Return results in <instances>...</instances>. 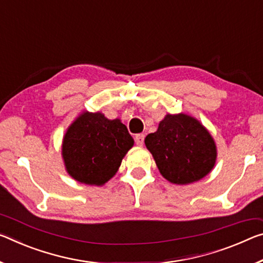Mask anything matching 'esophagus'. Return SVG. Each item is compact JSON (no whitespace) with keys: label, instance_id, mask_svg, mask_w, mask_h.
I'll return each instance as SVG.
<instances>
[{"label":"esophagus","instance_id":"esophagus-1","mask_svg":"<svg viewBox=\"0 0 263 263\" xmlns=\"http://www.w3.org/2000/svg\"><path fill=\"white\" fill-rule=\"evenodd\" d=\"M144 138H145V136L143 135V133H138V135H136V137H135L136 144L139 145V146H141V145L144 144Z\"/></svg>","mask_w":263,"mask_h":263}]
</instances>
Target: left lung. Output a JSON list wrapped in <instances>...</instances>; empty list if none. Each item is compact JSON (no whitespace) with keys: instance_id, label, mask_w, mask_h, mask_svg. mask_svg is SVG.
Listing matches in <instances>:
<instances>
[{"instance_id":"1","label":"left lung","mask_w":263,"mask_h":263,"mask_svg":"<svg viewBox=\"0 0 263 263\" xmlns=\"http://www.w3.org/2000/svg\"><path fill=\"white\" fill-rule=\"evenodd\" d=\"M161 176L178 185L206 177L214 167V140L200 122L184 114L167 115L145 138Z\"/></svg>"}]
</instances>
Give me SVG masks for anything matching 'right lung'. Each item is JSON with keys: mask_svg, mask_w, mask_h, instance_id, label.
<instances>
[{"mask_svg": "<svg viewBox=\"0 0 263 263\" xmlns=\"http://www.w3.org/2000/svg\"><path fill=\"white\" fill-rule=\"evenodd\" d=\"M132 146L133 138L119 119L85 112L66 131L62 154L74 180L101 186L115 176Z\"/></svg>", "mask_w": 263, "mask_h": 263, "instance_id": "obj_1", "label": "right lung"}]
</instances>
